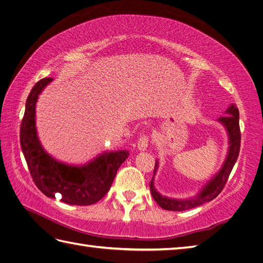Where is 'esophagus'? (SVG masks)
<instances>
[{
  "label": "esophagus",
  "mask_w": 263,
  "mask_h": 263,
  "mask_svg": "<svg viewBox=\"0 0 263 263\" xmlns=\"http://www.w3.org/2000/svg\"><path fill=\"white\" fill-rule=\"evenodd\" d=\"M137 144H138L139 150H142V151L146 150V148H148L149 145V137L146 136V134H142V136L139 138Z\"/></svg>",
  "instance_id": "esophagus-1"
}]
</instances>
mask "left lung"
<instances>
[{
  "instance_id": "8db88e82",
  "label": "left lung",
  "mask_w": 263,
  "mask_h": 263,
  "mask_svg": "<svg viewBox=\"0 0 263 263\" xmlns=\"http://www.w3.org/2000/svg\"><path fill=\"white\" fill-rule=\"evenodd\" d=\"M228 113L231 115L225 118H221L219 121L227 126L229 137H230V149H229V155L227 160H225L222 169L219 170V173L213 178L209 184H207L203 191H201L197 197L192 198V199H186V200H177V199H170L167 197H163L158 193L155 187H154V177H152V180L150 181V192L152 197L157 201V204L163 210L167 211H175V212H181L186 210L194 209V207L199 206L201 204L206 203V201H210L217 197L219 193L223 191L225 187V184L229 179V176L233 169L234 164L236 162L237 157L240 154V146H241V131H240V123H239V109L235 105H232L229 107ZM158 163L155 166V173L157 170ZM154 173V176H155Z\"/></svg>"
}]
</instances>
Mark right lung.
Here are the masks:
<instances>
[{
    "instance_id": "add662e5",
    "label": "right lung",
    "mask_w": 263,
    "mask_h": 263,
    "mask_svg": "<svg viewBox=\"0 0 263 263\" xmlns=\"http://www.w3.org/2000/svg\"><path fill=\"white\" fill-rule=\"evenodd\" d=\"M51 78H42L27 99L20 127V143L30 175L41 193L70 205H91L105 196L129 151L106 152L83 167L67 166L54 160L42 149L35 131V102Z\"/></svg>"
}]
</instances>
